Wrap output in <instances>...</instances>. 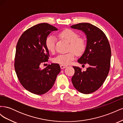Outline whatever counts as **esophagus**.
<instances>
[{
	"mask_svg": "<svg viewBox=\"0 0 123 123\" xmlns=\"http://www.w3.org/2000/svg\"><path fill=\"white\" fill-rule=\"evenodd\" d=\"M61 68L62 69H64V68H66L67 67V66H65V65H61Z\"/></svg>",
	"mask_w": 123,
	"mask_h": 123,
	"instance_id": "obj_1",
	"label": "esophagus"
}]
</instances>
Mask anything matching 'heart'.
I'll return each instance as SVG.
<instances>
[{
  "label": "heart",
  "mask_w": 123,
  "mask_h": 123,
  "mask_svg": "<svg viewBox=\"0 0 123 123\" xmlns=\"http://www.w3.org/2000/svg\"><path fill=\"white\" fill-rule=\"evenodd\" d=\"M59 37L64 39L70 43L69 50H72L77 55H81L84 53L86 49V43L85 41L79 38L77 33L72 30L66 29L58 34ZM56 38L54 35H50L47 37L46 40V46L50 52L53 53L55 51ZM75 57V53L70 51L66 54H61L56 56L53 61L55 63L62 65H68L73 61Z\"/></svg>",
  "instance_id": "b5f03b06"
}]
</instances>
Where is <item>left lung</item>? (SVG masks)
Masks as SVG:
<instances>
[{
    "mask_svg": "<svg viewBox=\"0 0 123 123\" xmlns=\"http://www.w3.org/2000/svg\"><path fill=\"white\" fill-rule=\"evenodd\" d=\"M70 27L81 30L86 36V49L77 62L89 65L85 71L73 67L75 73L72 83L80 92L90 94L100 87L108 74L111 56L110 44L105 33L92 24L80 23Z\"/></svg>",
    "mask_w": 123,
    "mask_h": 123,
    "instance_id": "8db88e82",
    "label": "left lung"
}]
</instances>
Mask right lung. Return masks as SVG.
I'll return each instance as SVG.
<instances>
[{"instance_id":"obj_1","label":"right lung","mask_w":123,"mask_h":123,"mask_svg":"<svg viewBox=\"0 0 123 123\" xmlns=\"http://www.w3.org/2000/svg\"><path fill=\"white\" fill-rule=\"evenodd\" d=\"M57 30L48 24H39L27 30L18 41L15 70L20 84L32 93L41 95L50 90L61 71L57 64H51L43 69L40 68V64L49 59L46 40L51 32Z\"/></svg>"}]
</instances>
